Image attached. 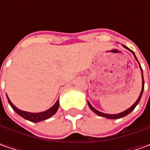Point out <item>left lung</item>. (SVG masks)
Returning a JSON list of instances; mask_svg holds the SVG:
<instances>
[{
    "label": "left lung",
    "mask_w": 150,
    "mask_h": 150,
    "mask_svg": "<svg viewBox=\"0 0 150 150\" xmlns=\"http://www.w3.org/2000/svg\"><path fill=\"white\" fill-rule=\"evenodd\" d=\"M123 47H124V48H126V49H128L129 51H130L133 55H134V57H135L136 61L139 62V61L137 59V57H136L135 54H134V52L132 51V50H130L129 48H128L127 47H125L123 45ZM139 67H140V69H141V73H142V90H141V93H140V94L139 96V98H138V99L136 100V102L132 105V106L130 107L129 108H128V109H126L125 111L122 112H119V113H117V114H108V113H104V112H99L98 110H97L96 108H94L91 105V103H90L88 101V107L90 108V109L93 111V112H94L96 114H98V116H100V117H104V118H109V119H117V118H123V117H125L126 115H128V114H129L130 112H132L134 108H135V107L138 105V103H139V101H140V98H141L142 94H143V92H144V76H143V70H142V67L140 66V64H139Z\"/></svg>",
    "instance_id": "left-lung-1"
}]
</instances>
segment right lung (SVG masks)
<instances>
[{
	"label": "right lung",
	"instance_id": "right-lung-1",
	"mask_svg": "<svg viewBox=\"0 0 150 150\" xmlns=\"http://www.w3.org/2000/svg\"><path fill=\"white\" fill-rule=\"evenodd\" d=\"M7 98V100H8L9 104L11 105V107L13 108L15 112H16L18 115H20L21 117H22L23 118H25L26 120H29L31 122L33 123H38L40 121H43L45 119H47V118H51L52 116H53L55 113L57 112L58 108H59V100H57L55 104L52 107H51L49 109L44 111V112H26V111H23V110H21L19 108H17L15 106L14 104L11 102V100L9 99L8 96L6 95Z\"/></svg>",
	"mask_w": 150,
	"mask_h": 150
}]
</instances>
